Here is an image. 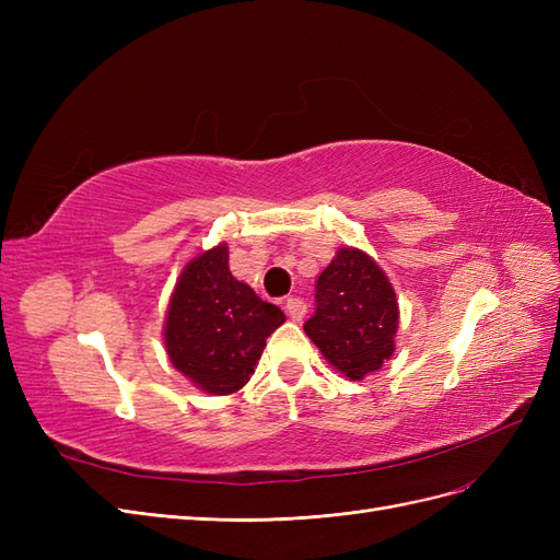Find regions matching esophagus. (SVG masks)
<instances>
[{"label":"esophagus","instance_id":"1","mask_svg":"<svg viewBox=\"0 0 560 560\" xmlns=\"http://www.w3.org/2000/svg\"><path fill=\"white\" fill-rule=\"evenodd\" d=\"M284 313L290 315L294 322H299V319H303V315H306V303H303L301 299H287L284 301Z\"/></svg>","mask_w":560,"mask_h":560}]
</instances>
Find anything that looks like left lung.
Wrapping results in <instances>:
<instances>
[{"label": "left lung", "mask_w": 560, "mask_h": 560, "mask_svg": "<svg viewBox=\"0 0 560 560\" xmlns=\"http://www.w3.org/2000/svg\"><path fill=\"white\" fill-rule=\"evenodd\" d=\"M317 308L303 325L336 371L362 381L393 358L399 303L385 270L358 247H338L317 278Z\"/></svg>", "instance_id": "left-lung-1"}]
</instances>
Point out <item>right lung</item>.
<instances>
[{"instance_id": "right-lung-1", "label": "right lung", "mask_w": 560, "mask_h": 560, "mask_svg": "<svg viewBox=\"0 0 560 560\" xmlns=\"http://www.w3.org/2000/svg\"><path fill=\"white\" fill-rule=\"evenodd\" d=\"M282 322L278 306L231 276L222 243L182 268L163 325L165 352L202 393L231 395L249 381Z\"/></svg>"}]
</instances>
